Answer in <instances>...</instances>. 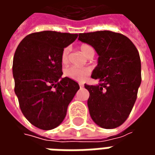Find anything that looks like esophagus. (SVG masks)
I'll return each instance as SVG.
<instances>
[{"mask_svg": "<svg viewBox=\"0 0 155 155\" xmlns=\"http://www.w3.org/2000/svg\"><path fill=\"white\" fill-rule=\"evenodd\" d=\"M80 87H81V88H83V87H84V85H83V84H80Z\"/></svg>", "mask_w": 155, "mask_h": 155, "instance_id": "1", "label": "esophagus"}]
</instances>
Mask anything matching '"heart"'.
<instances>
[{
  "mask_svg": "<svg viewBox=\"0 0 155 155\" xmlns=\"http://www.w3.org/2000/svg\"><path fill=\"white\" fill-rule=\"evenodd\" d=\"M94 51L93 48L89 45H82L81 46V51L84 55H87L91 51ZM69 52H70V47L64 48L61 53V62L63 64H66L68 62V58H69ZM91 73L90 69H78L75 67H69L65 69L64 71V75L66 77L70 78L71 80L79 82H83L86 80L87 76Z\"/></svg>",
  "mask_w": 155,
  "mask_h": 155,
  "instance_id": "heart-1",
  "label": "heart"
}]
</instances>
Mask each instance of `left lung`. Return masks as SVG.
<instances>
[{
	"label": "left lung",
	"instance_id": "left-lung-1",
	"mask_svg": "<svg viewBox=\"0 0 155 155\" xmlns=\"http://www.w3.org/2000/svg\"><path fill=\"white\" fill-rule=\"evenodd\" d=\"M79 41L90 45L99 55L91 78L97 85L84 84L91 119L104 129L117 128L127 120L141 84L138 50L125 35L110 31L81 33Z\"/></svg>",
	"mask_w": 155,
	"mask_h": 155
}]
</instances>
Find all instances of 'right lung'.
I'll return each mask as SVG.
<instances>
[{
	"label": "right lung",
	"mask_w": 155,
	"mask_h": 155,
	"mask_svg": "<svg viewBox=\"0 0 155 155\" xmlns=\"http://www.w3.org/2000/svg\"><path fill=\"white\" fill-rule=\"evenodd\" d=\"M77 34L45 31L30 34L16 48L12 72L15 93L24 116L34 126L50 130L59 126L80 89L62 78L61 53Z\"/></svg>",
	"instance_id": "1"
}]
</instances>
